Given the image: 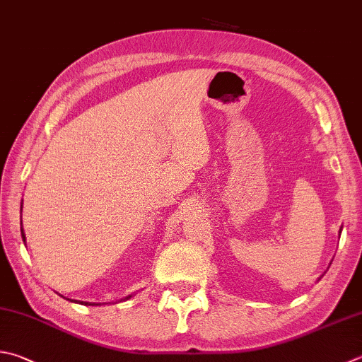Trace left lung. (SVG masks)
Wrapping results in <instances>:
<instances>
[{
  "instance_id": "obj_1",
  "label": "left lung",
  "mask_w": 362,
  "mask_h": 362,
  "mask_svg": "<svg viewBox=\"0 0 362 362\" xmlns=\"http://www.w3.org/2000/svg\"><path fill=\"white\" fill-rule=\"evenodd\" d=\"M340 231H342V228H340Z\"/></svg>"
}]
</instances>
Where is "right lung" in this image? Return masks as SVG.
Masks as SVG:
<instances>
[{
	"label": "right lung",
	"mask_w": 362,
	"mask_h": 362,
	"mask_svg": "<svg viewBox=\"0 0 362 362\" xmlns=\"http://www.w3.org/2000/svg\"><path fill=\"white\" fill-rule=\"evenodd\" d=\"M22 238H23V241H25V233H23V228H22ZM129 298H131V295H129L126 299H129ZM88 304V303H86Z\"/></svg>",
	"instance_id": "obj_1"
}]
</instances>
